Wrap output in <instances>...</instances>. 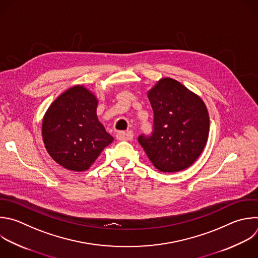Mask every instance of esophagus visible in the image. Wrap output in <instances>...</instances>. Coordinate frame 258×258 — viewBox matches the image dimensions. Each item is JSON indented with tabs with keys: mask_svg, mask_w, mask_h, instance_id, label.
<instances>
[{
	"mask_svg": "<svg viewBox=\"0 0 258 258\" xmlns=\"http://www.w3.org/2000/svg\"><path fill=\"white\" fill-rule=\"evenodd\" d=\"M134 138V134L131 131L127 132H117L116 133V139L118 141H130Z\"/></svg>",
	"mask_w": 258,
	"mask_h": 258,
	"instance_id": "34e87169",
	"label": "esophagus"
}]
</instances>
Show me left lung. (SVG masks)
Masks as SVG:
<instances>
[{
    "instance_id": "8db88e82",
    "label": "left lung",
    "mask_w": 258,
    "mask_h": 258,
    "mask_svg": "<svg viewBox=\"0 0 258 258\" xmlns=\"http://www.w3.org/2000/svg\"><path fill=\"white\" fill-rule=\"evenodd\" d=\"M154 111V133L139 137L149 160L160 172H179L203 153L210 116L203 99L172 78H162L147 92Z\"/></svg>"
}]
</instances>
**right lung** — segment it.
I'll list each match as a JSON object with an SVG mask.
<instances>
[{
	"mask_svg": "<svg viewBox=\"0 0 258 258\" xmlns=\"http://www.w3.org/2000/svg\"><path fill=\"white\" fill-rule=\"evenodd\" d=\"M98 98L84 85L62 92L42 119V140L49 156L61 167L87 171L113 142L97 116Z\"/></svg>",
	"mask_w": 258,
	"mask_h": 258,
	"instance_id": "1",
	"label": "right lung"
}]
</instances>
